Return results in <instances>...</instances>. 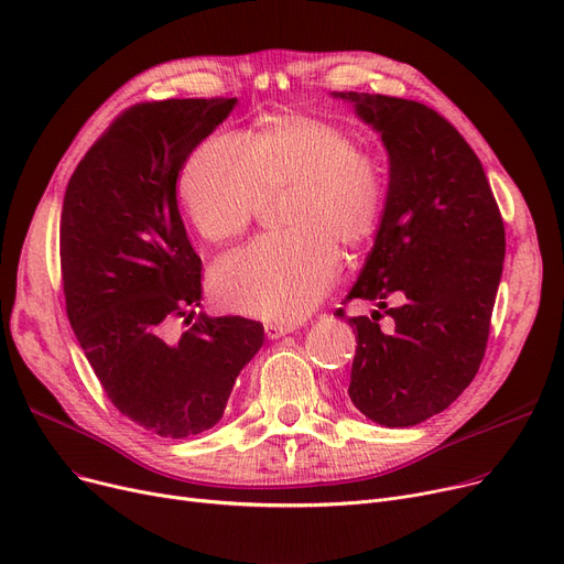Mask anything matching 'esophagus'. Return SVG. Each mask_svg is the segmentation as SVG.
I'll list each match as a JSON object with an SVG mask.
<instances>
[{
	"instance_id": "34e87169",
	"label": "esophagus",
	"mask_w": 564,
	"mask_h": 564,
	"mask_svg": "<svg viewBox=\"0 0 564 564\" xmlns=\"http://www.w3.org/2000/svg\"><path fill=\"white\" fill-rule=\"evenodd\" d=\"M290 332H292L290 324H264V334H267V338H270V340L283 338Z\"/></svg>"
}]
</instances>
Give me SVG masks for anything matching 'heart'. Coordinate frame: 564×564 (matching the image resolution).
<instances>
[{
  "label": "heart",
  "instance_id": "obj_1",
  "mask_svg": "<svg viewBox=\"0 0 564 564\" xmlns=\"http://www.w3.org/2000/svg\"><path fill=\"white\" fill-rule=\"evenodd\" d=\"M290 189V235L235 251L213 270L221 306L264 322L304 319L338 274V253L375 235L387 177L381 162L334 121L276 113L245 145L228 134L200 141L177 173V200L207 242H228L253 219L262 194Z\"/></svg>",
  "mask_w": 564,
  "mask_h": 564
}]
</instances>
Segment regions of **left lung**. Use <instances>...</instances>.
<instances>
[{
  "instance_id": "obj_1",
  "label": "left lung",
  "mask_w": 564,
  "mask_h": 564,
  "mask_svg": "<svg viewBox=\"0 0 564 564\" xmlns=\"http://www.w3.org/2000/svg\"><path fill=\"white\" fill-rule=\"evenodd\" d=\"M389 153V192L375 245L345 302L377 308L395 296L394 319L349 317L357 334L349 400L383 427H409L448 409L476 377L506 260V226L485 169L434 109L391 96L345 91ZM343 319V308L336 311Z\"/></svg>"
}]
</instances>
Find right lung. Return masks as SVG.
I'll list each match as a JSON object with an SVG mask.
<instances>
[{
  "label": "right lung",
  "instance_id": "right-lung-1",
  "mask_svg": "<svg viewBox=\"0 0 564 564\" xmlns=\"http://www.w3.org/2000/svg\"><path fill=\"white\" fill-rule=\"evenodd\" d=\"M237 98L141 102L77 164L62 210V274L70 327L113 406L158 436L215 427L262 324L207 317L200 258L187 240L175 183L194 148Z\"/></svg>",
  "mask_w": 564,
  "mask_h": 564
}]
</instances>
